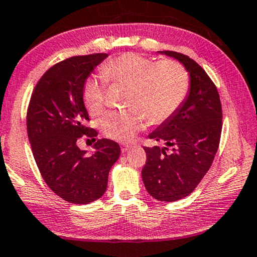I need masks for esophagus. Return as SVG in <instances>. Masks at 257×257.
I'll list each match as a JSON object with an SVG mask.
<instances>
[{
	"mask_svg": "<svg viewBox=\"0 0 257 257\" xmlns=\"http://www.w3.org/2000/svg\"><path fill=\"white\" fill-rule=\"evenodd\" d=\"M130 148H131V145H128V144H122V145H121V153H126V151H127Z\"/></svg>",
	"mask_w": 257,
	"mask_h": 257,
	"instance_id": "esophagus-1",
	"label": "esophagus"
}]
</instances>
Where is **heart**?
<instances>
[{"mask_svg":"<svg viewBox=\"0 0 257 257\" xmlns=\"http://www.w3.org/2000/svg\"><path fill=\"white\" fill-rule=\"evenodd\" d=\"M101 71L114 84H127V103L136 106L110 112L101 121L103 134L119 142L132 141L147 120L155 125L166 121L188 94L189 75L175 59L155 62L147 56L126 52L107 61ZM104 79L90 77L84 83L83 100L91 115H99L106 107L107 81Z\"/></svg>","mask_w":257,"mask_h":257,"instance_id":"heart-1","label":"heart"}]
</instances>
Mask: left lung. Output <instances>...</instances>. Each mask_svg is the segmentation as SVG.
I'll return each mask as SVG.
<instances>
[{"label": "left lung", "instance_id": "8db88e82", "mask_svg": "<svg viewBox=\"0 0 257 257\" xmlns=\"http://www.w3.org/2000/svg\"><path fill=\"white\" fill-rule=\"evenodd\" d=\"M161 53L181 62L191 77L180 108L149 136L167 147L144 148L145 188L157 200L172 202L191 194L211 168L219 148L223 110L216 84L198 63L175 51Z\"/></svg>", "mask_w": 257, "mask_h": 257}]
</instances>
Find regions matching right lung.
<instances>
[{"mask_svg": "<svg viewBox=\"0 0 257 257\" xmlns=\"http://www.w3.org/2000/svg\"><path fill=\"white\" fill-rule=\"evenodd\" d=\"M107 56H74L57 63L41 76L28 103L27 135L38 169L51 191L71 204H89L103 195L120 155L119 144L110 139H97L91 157L77 147L83 135L96 140L97 132L85 126L83 88Z\"/></svg>", "mask_w": 257, "mask_h": 257, "instance_id": "right-lung-1", "label": "right lung"}]
</instances>
